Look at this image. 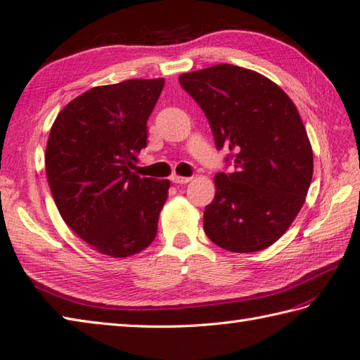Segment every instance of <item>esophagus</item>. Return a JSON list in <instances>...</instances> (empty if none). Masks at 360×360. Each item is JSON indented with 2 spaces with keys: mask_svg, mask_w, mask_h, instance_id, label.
<instances>
[{
  "mask_svg": "<svg viewBox=\"0 0 360 360\" xmlns=\"http://www.w3.org/2000/svg\"><path fill=\"white\" fill-rule=\"evenodd\" d=\"M170 179L172 182H174V184H187V182L192 181V178H186V176H178V174H173Z\"/></svg>",
  "mask_w": 360,
  "mask_h": 360,
  "instance_id": "obj_1",
  "label": "esophagus"
}]
</instances>
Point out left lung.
Instances as JSON below:
<instances>
[{
  "label": "left lung",
  "instance_id": "left-lung-1",
  "mask_svg": "<svg viewBox=\"0 0 360 360\" xmlns=\"http://www.w3.org/2000/svg\"><path fill=\"white\" fill-rule=\"evenodd\" d=\"M179 84L234 164L232 173L215 174L204 232L232 252L265 250L290 226L311 187L312 146L297 108L269 77L231 63L184 73Z\"/></svg>",
  "mask_w": 360,
  "mask_h": 360
}]
</instances>
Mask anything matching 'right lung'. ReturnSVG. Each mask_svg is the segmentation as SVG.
Returning <instances> with one entry per match:
<instances>
[{"label":"right lung","instance_id":"obj_1","mask_svg":"<svg viewBox=\"0 0 360 360\" xmlns=\"http://www.w3.org/2000/svg\"><path fill=\"white\" fill-rule=\"evenodd\" d=\"M162 89V77L94 87L68 103L49 131L45 170L56 206L101 255H137L158 234L170 181L132 170Z\"/></svg>","mask_w":360,"mask_h":360}]
</instances>
